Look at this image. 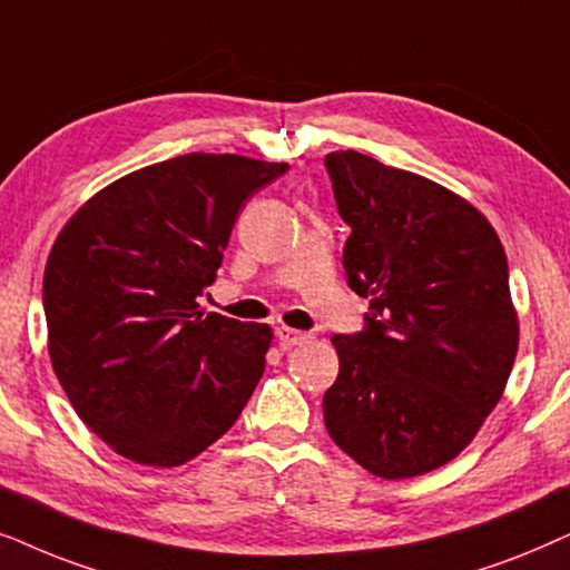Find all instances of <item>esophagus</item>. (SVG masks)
<instances>
[{
    "instance_id": "esophagus-1",
    "label": "esophagus",
    "mask_w": 570,
    "mask_h": 570,
    "mask_svg": "<svg viewBox=\"0 0 570 570\" xmlns=\"http://www.w3.org/2000/svg\"><path fill=\"white\" fill-rule=\"evenodd\" d=\"M276 336L281 341V346H297V344H305V341H309L313 336L305 331H297V328H289V325H281V328L276 331Z\"/></svg>"
}]
</instances>
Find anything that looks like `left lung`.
<instances>
[{
    "mask_svg": "<svg viewBox=\"0 0 570 570\" xmlns=\"http://www.w3.org/2000/svg\"><path fill=\"white\" fill-rule=\"evenodd\" d=\"M348 224L344 271L370 299L364 331L333 336L325 430L383 480L449 464L503 396L519 348L508 261L464 197L356 150L325 156Z\"/></svg>",
    "mask_w": 570,
    "mask_h": 570,
    "instance_id": "8db88e82",
    "label": "left lung"
}]
</instances>
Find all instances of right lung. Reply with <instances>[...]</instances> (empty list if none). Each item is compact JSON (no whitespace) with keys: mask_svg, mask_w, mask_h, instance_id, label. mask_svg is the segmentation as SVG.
<instances>
[{"mask_svg":"<svg viewBox=\"0 0 570 570\" xmlns=\"http://www.w3.org/2000/svg\"><path fill=\"white\" fill-rule=\"evenodd\" d=\"M289 164L187 154L111 181L75 210L43 271L51 367L119 456L181 466L237 422L268 325L203 313L247 197Z\"/></svg>","mask_w":570,"mask_h":570,"instance_id":"add662e5","label":"right lung"}]
</instances>
